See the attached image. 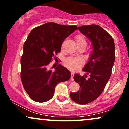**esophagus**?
<instances>
[{
    "label": "esophagus",
    "instance_id": "34e87169",
    "mask_svg": "<svg viewBox=\"0 0 129 129\" xmlns=\"http://www.w3.org/2000/svg\"><path fill=\"white\" fill-rule=\"evenodd\" d=\"M73 76H74V73H73V72H72V73H71V78H70L71 81H73L74 80Z\"/></svg>",
    "mask_w": 129,
    "mask_h": 129
}]
</instances>
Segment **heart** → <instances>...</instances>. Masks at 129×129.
<instances>
[{
	"mask_svg": "<svg viewBox=\"0 0 129 129\" xmlns=\"http://www.w3.org/2000/svg\"><path fill=\"white\" fill-rule=\"evenodd\" d=\"M77 45L84 44L87 45V41L85 37L82 35H77L75 38ZM82 63V59L79 58H75V57H68L64 60L65 65L71 69H75Z\"/></svg>",
	"mask_w": 129,
	"mask_h": 129,
	"instance_id": "1",
	"label": "heart"
}]
</instances>
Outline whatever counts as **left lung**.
<instances>
[{
	"instance_id": "1",
	"label": "left lung",
	"mask_w": 129,
	"mask_h": 129,
	"mask_svg": "<svg viewBox=\"0 0 129 129\" xmlns=\"http://www.w3.org/2000/svg\"><path fill=\"white\" fill-rule=\"evenodd\" d=\"M78 29L92 44L93 51L82 71L86 75L76 73L73 78L79 84L80 90L71 92V99L79 104H85L100 96L110 79L115 60V43L112 37L103 28L96 25H83ZM89 74V78H86Z\"/></svg>"
}]
</instances>
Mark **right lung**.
<instances>
[{
	"label": "right lung",
	"instance_id": "add662e5",
	"mask_svg": "<svg viewBox=\"0 0 129 129\" xmlns=\"http://www.w3.org/2000/svg\"><path fill=\"white\" fill-rule=\"evenodd\" d=\"M76 29V25L48 22L29 34L23 45L20 76L25 90L35 101L44 103L51 100L56 85L70 78V72L62 65L54 72L47 67L55 54L60 52L65 39Z\"/></svg>",
	"mask_w": 129,
	"mask_h": 129
}]
</instances>
